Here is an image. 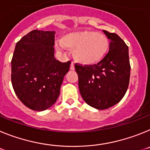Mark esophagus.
Instances as JSON below:
<instances>
[{"label":"esophagus","mask_w":150,"mask_h":150,"mask_svg":"<svg viewBox=\"0 0 150 150\" xmlns=\"http://www.w3.org/2000/svg\"><path fill=\"white\" fill-rule=\"evenodd\" d=\"M70 68H71V70H72V71H74V69H75V67H74V64L73 63V62L71 64V67H70Z\"/></svg>","instance_id":"esophagus-1"}]
</instances>
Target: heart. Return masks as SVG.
<instances>
[{"label":"heart","instance_id":"1","mask_svg":"<svg viewBox=\"0 0 150 150\" xmlns=\"http://www.w3.org/2000/svg\"><path fill=\"white\" fill-rule=\"evenodd\" d=\"M58 50L66 47L73 50L74 59L83 65L100 62L109 50L110 43L104 34L92 30H82L66 34L55 43Z\"/></svg>","mask_w":150,"mask_h":150}]
</instances>
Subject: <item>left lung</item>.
Segmentation results:
<instances>
[{
  "mask_svg": "<svg viewBox=\"0 0 150 150\" xmlns=\"http://www.w3.org/2000/svg\"><path fill=\"white\" fill-rule=\"evenodd\" d=\"M110 43L109 52L94 65L75 64L79 89L83 100L98 110H106L120 101L129 85L128 48L115 33L103 30Z\"/></svg>",
  "mask_w": 150,
  "mask_h": 150,
  "instance_id": "1",
  "label": "left lung"
}]
</instances>
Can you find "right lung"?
<instances>
[{"mask_svg":"<svg viewBox=\"0 0 150 150\" xmlns=\"http://www.w3.org/2000/svg\"><path fill=\"white\" fill-rule=\"evenodd\" d=\"M55 31L34 30L16 45L11 61V81L16 95L29 109L42 111L59 98L70 61L54 56Z\"/></svg>","mask_w":150,"mask_h":150,"instance_id":"right-lung-1","label":"right lung"}]
</instances>
